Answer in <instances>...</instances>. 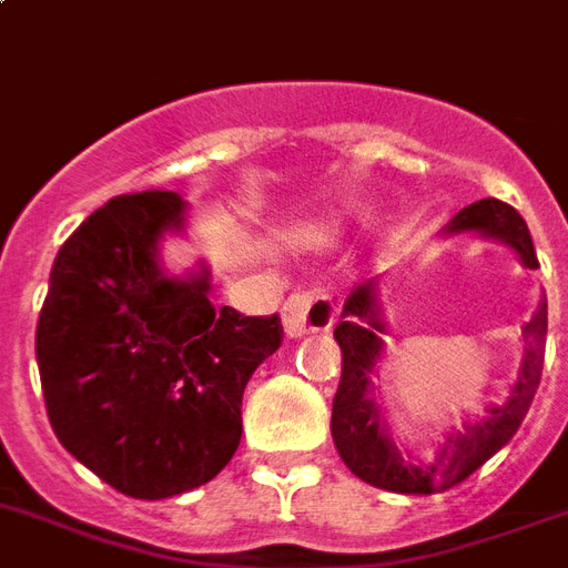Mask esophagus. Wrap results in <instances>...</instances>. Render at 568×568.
<instances>
[{
    "mask_svg": "<svg viewBox=\"0 0 568 568\" xmlns=\"http://www.w3.org/2000/svg\"><path fill=\"white\" fill-rule=\"evenodd\" d=\"M336 307L325 290H311V293H293L284 302L281 322H284V334L298 339V336L311 334V331H327L334 325Z\"/></svg>",
    "mask_w": 568,
    "mask_h": 568,
    "instance_id": "esophagus-1",
    "label": "esophagus"
}]
</instances>
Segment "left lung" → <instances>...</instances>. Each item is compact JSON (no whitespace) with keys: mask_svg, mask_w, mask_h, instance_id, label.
<instances>
[{"mask_svg":"<svg viewBox=\"0 0 568 568\" xmlns=\"http://www.w3.org/2000/svg\"><path fill=\"white\" fill-rule=\"evenodd\" d=\"M464 232L505 243L517 252L523 266L537 270V252H534L526 220L503 200L487 196L479 203H470L444 229L447 237ZM546 327L548 311L546 295H542L531 322L523 325L526 351H523L519 374L510 383L508 395L499 403H490L479 418L464 420L453 433L444 435V442H438L426 462H412L395 444L372 395L377 363L386 351L388 327L383 318V304H379V278L363 281L348 295L342 322L334 331V339L339 342L342 351V377L334 397L331 435L345 467L365 485L392 490V494L429 496L456 487L470 473L479 470L487 458L496 456L528 415V406L540 386Z\"/></svg>","mask_w":568,"mask_h":568,"instance_id":"1","label":"left lung"}]
</instances>
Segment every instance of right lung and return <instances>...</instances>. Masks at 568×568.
<instances>
[{"instance_id": "obj_1", "label": "right lung", "mask_w": 568, "mask_h": 568, "mask_svg": "<svg viewBox=\"0 0 568 568\" xmlns=\"http://www.w3.org/2000/svg\"><path fill=\"white\" fill-rule=\"evenodd\" d=\"M176 191L115 196L60 246L37 322L51 429L83 467L133 499L217 476L241 444L243 388L281 345L278 316L211 304V270L162 266L185 232Z\"/></svg>"}]
</instances>
